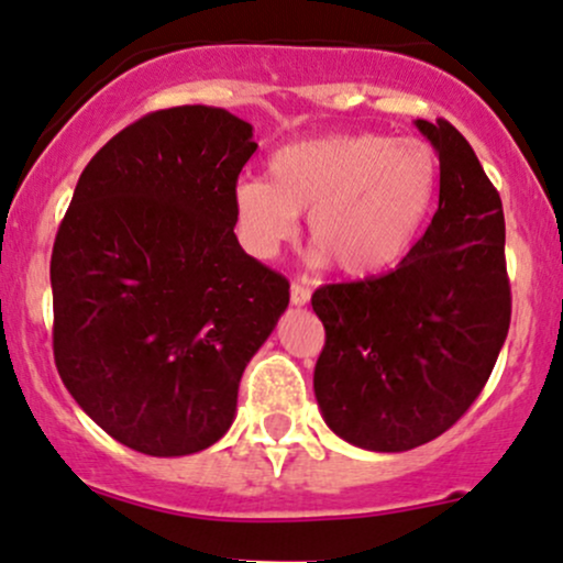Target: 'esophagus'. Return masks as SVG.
I'll use <instances>...</instances> for the list:
<instances>
[{
	"label": "esophagus",
	"mask_w": 563,
	"mask_h": 563,
	"mask_svg": "<svg viewBox=\"0 0 563 563\" xmlns=\"http://www.w3.org/2000/svg\"><path fill=\"white\" fill-rule=\"evenodd\" d=\"M289 298H292V306H306L311 300V289L302 287V284H292L289 287Z\"/></svg>",
	"instance_id": "esophagus-1"
}]
</instances>
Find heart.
Returning <instances> with one entry per match:
<instances>
[{"mask_svg":"<svg viewBox=\"0 0 563 563\" xmlns=\"http://www.w3.org/2000/svg\"><path fill=\"white\" fill-rule=\"evenodd\" d=\"M268 180L233 188L244 247L268 257L308 214L311 242L351 279L396 268L415 247L441 188V159L420 137L380 132L327 135L284 145L268 159Z\"/></svg>","mask_w":563,"mask_h":563,"instance_id":"heart-1","label":"heart"}]
</instances>
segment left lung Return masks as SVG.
Instances as JSON below:
<instances>
[{"label":"left lung","instance_id":"1","mask_svg":"<svg viewBox=\"0 0 563 563\" xmlns=\"http://www.w3.org/2000/svg\"><path fill=\"white\" fill-rule=\"evenodd\" d=\"M415 124L441 159L431 225L394 271L324 284L311 298L327 332L316 401L340 439L372 452H407L450 431L510 327L500 194L446 119Z\"/></svg>","mask_w":563,"mask_h":563}]
</instances>
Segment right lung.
Masks as SVG:
<instances>
[{"label":"right lung","mask_w":563,"mask_h":563,"mask_svg":"<svg viewBox=\"0 0 563 563\" xmlns=\"http://www.w3.org/2000/svg\"><path fill=\"white\" fill-rule=\"evenodd\" d=\"M255 148L244 119L178 106L113 135L74 188L49 261L55 366L130 450L212 446L287 308L289 282L233 233V188Z\"/></svg>","instance_id":"right-lung-1"}]
</instances>
